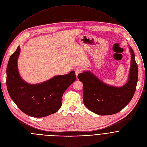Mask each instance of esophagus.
<instances>
[{
	"instance_id": "obj_1",
	"label": "esophagus",
	"mask_w": 147,
	"mask_h": 147,
	"mask_svg": "<svg viewBox=\"0 0 147 147\" xmlns=\"http://www.w3.org/2000/svg\"><path fill=\"white\" fill-rule=\"evenodd\" d=\"M81 72H82V70H81L80 69H79V68H77V69H75V74H76V77H78V75H79Z\"/></svg>"
}]
</instances>
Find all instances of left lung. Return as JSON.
<instances>
[{
	"mask_svg": "<svg viewBox=\"0 0 147 147\" xmlns=\"http://www.w3.org/2000/svg\"><path fill=\"white\" fill-rule=\"evenodd\" d=\"M131 65L128 80L121 87L105 84L91 72L84 71L78 76L83 84V101L91 111L107 115L117 113L130 102L136 90L138 79V67L135 54L129 46Z\"/></svg>",
	"mask_w": 147,
	"mask_h": 147,
	"instance_id": "left-lung-1",
	"label": "left lung"
}]
</instances>
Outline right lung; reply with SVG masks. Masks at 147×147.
<instances>
[{
    "label": "right lung",
    "instance_id": "1",
    "mask_svg": "<svg viewBox=\"0 0 147 147\" xmlns=\"http://www.w3.org/2000/svg\"><path fill=\"white\" fill-rule=\"evenodd\" d=\"M20 52L19 46L7 67V87L11 99L23 113L32 117H45L56 113L62 106L64 92L76 80L75 71L54 76L41 83H28L18 70Z\"/></svg>",
    "mask_w": 147,
    "mask_h": 147
}]
</instances>
